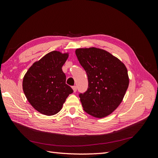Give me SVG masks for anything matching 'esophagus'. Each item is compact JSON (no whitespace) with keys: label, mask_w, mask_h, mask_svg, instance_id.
Returning <instances> with one entry per match:
<instances>
[{"label":"esophagus","mask_w":158,"mask_h":158,"mask_svg":"<svg viewBox=\"0 0 158 158\" xmlns=\"http://www.w3.org/2000/svg\"><path fill=\"white\" fill-rule=\"evenodd\" d=\"M72 88H73V89L74 92H77V87H76V86H73Z\"/></svg>","instance_id":"34e87169"}]
</instances>
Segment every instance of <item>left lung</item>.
<instances>
[{
  "instance_id": "1",
  "label": "left lung",
  "mask_w": 158,
  "mask_h": 158,
  "mask_svg": "<svg viewBox=\"0 0 158 158\" xmlns=\"http://www.w3.org/2000/svg\"><path fill=\"white\" fill-rule=\"evenodd\" d=\"M75 54L88 75V88L79 95L85 111L96 118L111 114L122 103L129 85L125 64L105 49L78 48Z\"/></svg>"
}]
</instances>
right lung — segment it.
<instances>
[{"label": "right lung", "instance_id": "right-lung-1", "mask_svg": "<svg viewBox=\"0 0 158 158\" xmlns=\"http://www.w3.org/2000/svg\"><path fill=\"white\" fill-rule=\"evenodd\" d=\"M69 52L53 51L33 63L23 77L22 88L28 101L38 112L53 115L62 109L73 89L66 84L62 67Z\"/></svg>", "mask_w": 158, "mask_h": 158}]
</instances>
